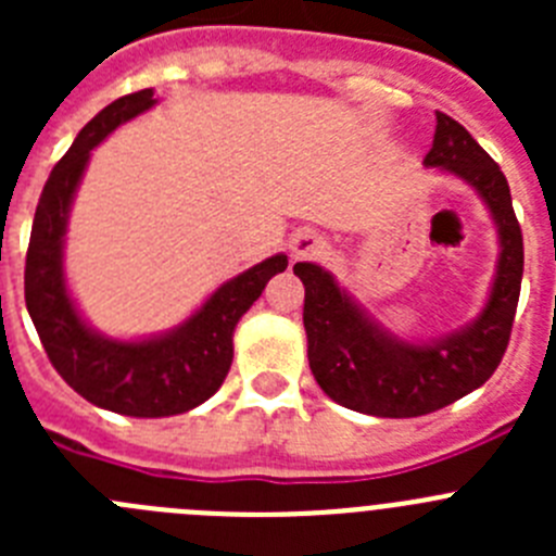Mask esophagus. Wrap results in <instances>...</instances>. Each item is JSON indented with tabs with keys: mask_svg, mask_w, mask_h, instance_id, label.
Masks as SVG:
<instances>
[{
	"mask_svg": "<svg viewBox=\"0 0 556 556\" xmlns=\"http://www.w3.org/2000/svg\"><path fill=\"white\" fill-rule=\"evenodd\" d=\"M289 250H292L294 262H308V258H320V255L328 250V242H326V236H320L317 230L303 228L292 236Z\"/></svg>",
	"mask_w": 556,
	"mask_h": 556,
	"instance_id": "obj_1",
	"label": "esophagus"
}]
</instances>
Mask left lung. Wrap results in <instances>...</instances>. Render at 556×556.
Masks as SVG:
<instances>
[{
  "label": "left lung",
  "instance_id": "left-lung-1",
  "mask_svg": "<svg viewBox=\"0 0 556 556\" xmlns=\"http://www.w3.org/2000/svg\"><path fill=\"white\" fill-rule=\"evenodd\" d=\"M424 164L468 180L498 225L493 292L470 326L431 345L404 342L376 326L337 287L331 273L308 262L294 264V275L306 287L308 367L328 397L365 415L420 417L454 404L493 376L513 333L523 278V233L504 172L459 122L440 111Z\"/></svg>",
  "mask_w": 556,
  "mask_h": 556
}]
</instances>
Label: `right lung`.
<instances>
[{
	"instance_id": "1",
	"label": "right lung",
	"mask_w": 556,
	"mask_h": 556,
	"mask_svg": "<svg viewBox=\"0 0 556 556\" xmlns=\"http://www.w3.org/2000/svg\"><path fill=\"white\" fill-rule=\"evenodd\" d=\"M152 105V88L119 97L77 132L75 144L49 172L24 264V301L52 367L77 395L130 417L180 415L208 401L223 387L233 362L236 323L258 301L269 278L289 264L287 255L278 253L236 275L184 326L164 337L116 342L83 323L63 281V233L72 198L91 150L122 122Z\"/></svg>"
}]
</instances>
